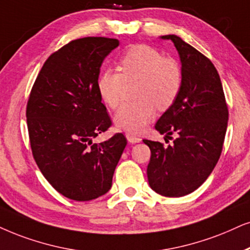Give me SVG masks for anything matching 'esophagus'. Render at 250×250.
Segmentation results:
<instances>
[{"label":"esophagus","mask_w":250,"mask_h":250,"mask_svg":"<svg viewBox=\"0 0 250 250\" xmlns=\"http://www.w3.org/2000/svg\"><path fill=\"white\" fill-rule=\"evenodd\" d=\"M125 137H127L128 142H130V143H140V142L142 141L137 135L134 134V132H130V131L125 132Z\"/></svg>","instance_id":"1"}]
</instances>
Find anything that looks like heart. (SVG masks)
Segmentation results:
<instances>
[{"label": "heart", "instance_id": "heart-1", "mask_svg": "<svg viewBox=\"0 0 250 250\" xmlns=\"http://www.w3.org/2000/svg\"><path fill=\"white\" fill-rule=\"evenodd\" d=\"M119 69L120 72L104 70L97 87L104 103L115 109L122 102L125 83L137 82L138 99L125 104L115 114V125L123 130L141 131L156 116L157 108L168 109L181 92L183 75L179 63L148 45L129 47L120 58Z\"/></svg>", "mask_w": 250, "mask_h": 250}]
</instances>
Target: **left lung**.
<instances>
[{
    "mask_svg": "<svg viewBox=\"0 0 250 250\" xmlns=\"http://www.w3.org/2000/svg\"><path fill=\"white\" fill-rule=\"evenodd\" d=\"M162 39L172 40L178 50L183 83L178 99L154 125L168 138L175 134L173 144L166 147L160 142L143 140L151 150L147 180L158 194L181 197L200 187L217 165L229 108L212 62L178 36Z\"/></svg>",
    "mask_w": 250,
    "mask_h": 250,
    "instance_id": "left-lung-1",
    "label": "left lung"
}]
</instances>
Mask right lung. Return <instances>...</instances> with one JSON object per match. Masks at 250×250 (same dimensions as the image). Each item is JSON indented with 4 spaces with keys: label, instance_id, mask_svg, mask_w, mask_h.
<instances>
[{
    "label": "right lung",
    "instance_id": "1",
    "mask_svg": "<svg viewBox=\"0 0 250 250\" xmlns=\"http://www.w3.org/2000/svg\"><path fill=\"white\" fill-rule=\"evenodd\" d=\"M118 46V39L104 37L70 41L46 60L28 98L34 160L53 188L70 200L105 195L127 145L121 132L92 142L112 125L97 81L104 60Z\"/></svg>",
    "mask_w": 250,
    "mask_h": 250
}]
</instances>
